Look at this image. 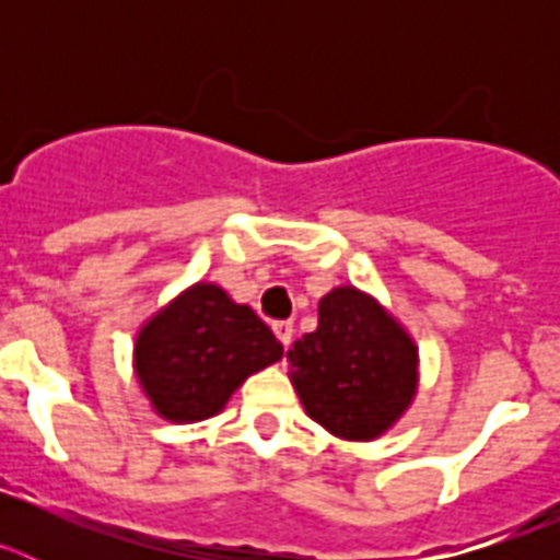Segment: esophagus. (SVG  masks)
<instances>
[{
	"label": "esophagus",
	"instance_id": "1",
	"mask_svg": "<svg viewBox=\"0 0 560 560\" xmlns=\"http://www.w3.org/2000/svg\"><path fill=\"white\" fill-rule=\"evenodd\" d=\"M271 330H275V336L280 339V345H283V348H289L291 336H294V325H291V323H275V325H271Z\"/></svg>",
	"mask_w": 560,
	"mask_h": 560
}]
</instances>
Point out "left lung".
Masks as SVG:
<instances>
[{
	"label": "left lung",
	"instance_id": "8db88e82",
	"mask_svg": "<svg viewBox=\"0 0 560 560\" xmlns=\"http://www.w3.org/2000/svg\"><path fill=\"white\" fill-rule=\"evenodd\" d=\"M319 325L285 353L305 415L350 443L387 434L418 393V345L375 296L336 285Z\"/></svg>",
	"mask_w": 560,
	"mask_h": 560
}]
</instances>
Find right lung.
<instances>
[{"mask_svg": "<svg viewBox=\"0 0 560 560\" xmlns=\"http://www.w3.org/2000/svg\"><path fill=\"white\" fill-rule=\"evenodd\" d=\"M283 359L269 325L221 285L192 283L137 330L133 373L173 423L219 415L252 373Z\"/></svg>", "mask_w": 560, "mask_h": 560, "instance_id": "obj_1", "label": "right lung"}]
</instances>
